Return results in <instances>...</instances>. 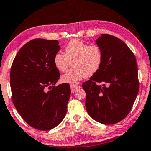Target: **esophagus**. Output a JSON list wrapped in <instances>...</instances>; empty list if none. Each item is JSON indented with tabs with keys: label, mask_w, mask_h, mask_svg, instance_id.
I'll return each instance as SVG.
<instances>
[{
	"label": "esophagus",
	"mask_w": 151,
	"mask_h": 151,
	"mask_svg": "<svg viewBox=\"0 0 151 151\" xmlns=\"http://www.w3.org/2000/svg\"><path fill=\"white\" fill-rule=\"evenodd\" d=\"M71 93H74V92L76 91L78 88H80V86H78V85H75V84H71Z\"/></svg>",
	"instance_id": "obj_1"
}]
</instances>
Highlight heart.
Listing matches in <instances>:
<instances>
[{"label":"heart","mask_w":151,"mask_h":151,"mask_svg":"<svg viewBox=\"0 0 151 151\" xmlns=\"http://www.w3.org/2000/svg\"><path fill=\"white\" fill-rule=\"evenodd\" d=\"M103 61L101 47L90 45L80 39H72L65 47V54L58 52L54 58L56 68L65 72L70 66L73 68L61 77L63 82L78 84L83 78L91 77L99 70Z\"/></svg>","instance_id":"heart-1"}]
</instances>
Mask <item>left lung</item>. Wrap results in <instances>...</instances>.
<instances>
[{
    "label": "left lung",
    "instance_id": "left-lung-1",
    "mask_svg": "<svg viewBox=\"0 0 151 151\" xmlns=\"http://www.w3.org/2000/svg\"><path fill=\"white\" fill-rule=\"evenodd\" d=\"M103 61L97 72L82 84L86 108L96 121L115 124L129 114L139 91L134 54L121 39L102 34L96 40Z\"/></svg>",
    "mask_w": 151,
    "mask_h": 151
}]
</instances>
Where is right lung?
Instances as JSON below:
<instances>
[{
  "label": "right lung",
  "mask_w": 151,
  "mask_h": 151,
  "mask_svg": "<svg viewBox=\"0 0 151 151\" xmlns=\"http://www.w3.org/2000/svg\"><path fill=\"white\" fill-rule=\"evenodd\" d=\"M60 48L57 40L32 39L19 50L11 68L14 106L26 123L38 130L54 128L67 112L70 86H55L60 73L54 58Z\"/></svg>",
  "instance_id": "obj_1"
}]
</instances>
